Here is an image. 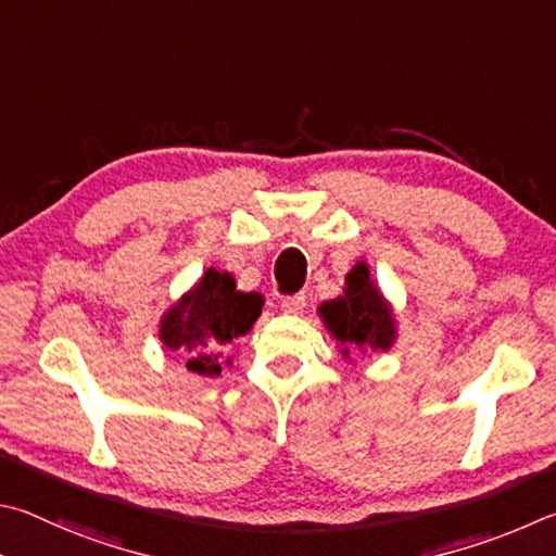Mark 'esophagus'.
Masks as SVG:
<instances>
[{"label": "esophagus", "mask_w": 556, "mask_h": 556, "mask_svg": "<svg viewBox=\"0 0 556 556\" xmlns=\"http://www.w3.org/2000/svg\"><path fill=\"white\" fill-rule=\"evenodd\" d=\"M280 309L288 315H300L305 309V295H290V298H283L280 300Z\"/></svg>", "instance_id": "1"}]
</instances>
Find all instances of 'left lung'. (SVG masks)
Returning a JSON list of instances; mask_svg holds the SVG:
<instances>
[{"label":"left lung","instance_id":"obj_1","mask_svg":"<svg viewBox=\"0 0 556 556\" xmlns=\"http://www.w3.org/2000/svg\"><path fill=\"white\" fill-rule=\"evenodd\" d=\"M317 313L346 358L352 349L362 354H378L395 344L397 327L393 307L383 298L381 288L374 283L371 270L364 261L346 273L344 295L327 300L317 307Z\"/></svg>","mask_w":556,"mask_h":556}]
</instances>
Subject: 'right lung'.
<instances>
[{
    "mask_svg": "<svg viewBox=\"0 0 556 556\" xmlns=\"http://www.w3.org/2000/svg\"><path fill=\"white\" fill-rule=\"evenodd\" d=\"M263 295L241 293L231 273L207 268L178 303L161 317L159 339L170 352H180L188 371L202 378L231 366L227 349L233 339L251 332L261 317Z\"/></svg>",
    "mask_w": 556,
    "mask_h": 556,
    "instance_id": "right-lung-1",
    "label": "right lung"
}]
</instances>
